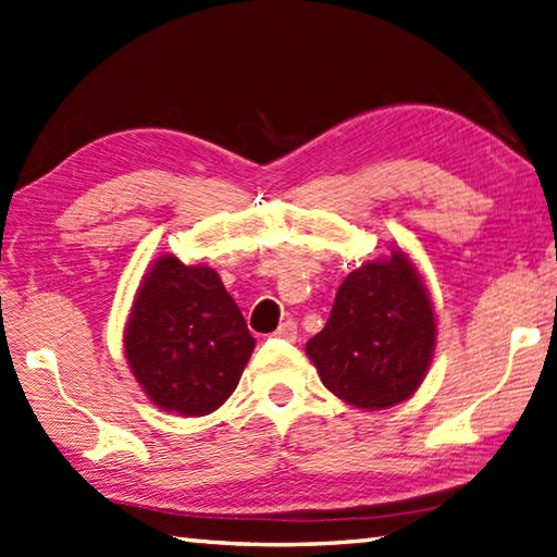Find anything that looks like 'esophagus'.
Segmentation results:
<instances>
[{
    "label": "esophagus",
    "mask_w": 557,
    "mask_h": 557,
    "mask_svg": "<svg viewBox=\"0 0 557 557\" xmlns=\"http://www.w3.org/2000/svg\"><path fill=\"white\" fill-rule=\"evenodd\" d=\"M275 337H282V341L294 343V341H297V323H294V321L280 323V329L275 331Z\"/></svg>",
    "instance_id": "34e87169"
}]
</instances>
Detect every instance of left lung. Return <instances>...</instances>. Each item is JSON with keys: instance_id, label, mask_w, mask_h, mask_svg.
Wrapping results in <instances>:
<instances>
[{"instance_id": "left-lung-1", "label": "left lung", "mask_w": 557, "mask_h": 557, "mask_svg": "<svg viewBox=\"0 0 557 557\" xmlns=\"http://www.w3.org/2000/svg\"><path fill=\"white\" fill-rule=\"evenodd\" d=\"M437 315L428 282L406 250L352 270L335 294L325 329L307 343L323 386L347 406L386 410L428 376Z\"/></svg>"}]
</instances>
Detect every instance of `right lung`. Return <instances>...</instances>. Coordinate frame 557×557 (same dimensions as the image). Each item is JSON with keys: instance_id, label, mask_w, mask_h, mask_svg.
Returning a JSON list of instances; mask_svg holds the SVG:
<instances>
[{"instance_id": "add662e5", "label": "right lung", "mask_w": 557, "mask_h": 557, "mask_svg": "<svg viewBox=\"0 0 557 557\" xmlns=\"http://www.w3.org/2000/svg\"><path fill=\"white\" fill-rule=\"evenodd\" d=\"M256 341L222 277L161 253L129 307L123 350L129 372L157 408L210 416L234 394Z\"/></svg>"}]
</instances>
